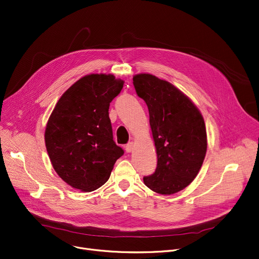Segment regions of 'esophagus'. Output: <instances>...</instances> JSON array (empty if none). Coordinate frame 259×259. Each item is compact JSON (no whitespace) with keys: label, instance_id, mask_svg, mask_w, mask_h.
<instances>
[{"label":"esophagus","instance_id":"1","mask_svg":"<svg viewBox=\"0 0 259 259\" xmlns=\"http://www.w3.org/2000/svg\"><path fill=\"white\" fill-rule=\"evenodd\" d=\"M134 148H135V143H134V142H130L128 144L125 145V150H126V152H133V151H134Z\"/></svg>","mask_w":259,"mask_h":259}]
</instances>
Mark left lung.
Segmentation results:
<instances>
[{"instance_id":"8db88e82","label":"left lung","mask_w":259,"mask_h":259,"mask_svg":"<svg viewBox=\"0 0 259 259\" xmlns=\"http://www.w3.org/2000/svg\"><path fill=\"white\" fill-rule=\"evenodd\" d=\"M133 81L148 107L157 155L155 172L144 176L143 182L155 193L175 194L194 181L203 164L207 149L204 119L191 99L165 79L139 73Z\"/></svg>"}]
</instances>
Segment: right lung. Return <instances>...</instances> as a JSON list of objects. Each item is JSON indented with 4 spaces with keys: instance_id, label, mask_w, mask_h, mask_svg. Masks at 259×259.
Returning <instances> with one entry per match:
<instances>
[{
    "instance_id": "add662e5",
    "label": "right lung",
    "mask_w": 259,
    "mask_h": 259,
    "mask_svg": "<svg viewBox=\"0 0 259 259\" xmlns=\"http://www.w3.org/2000/svg\"><path fill=\"white\" fill-rule=\"evenodd\" d=\"M123 84L113 74L85 75L62 94L49 118L45 141L51 163L76 190L91 192L106 184L124 152L113 140L109 118L110 103Z\"/></svg>"
}]
</instances>
